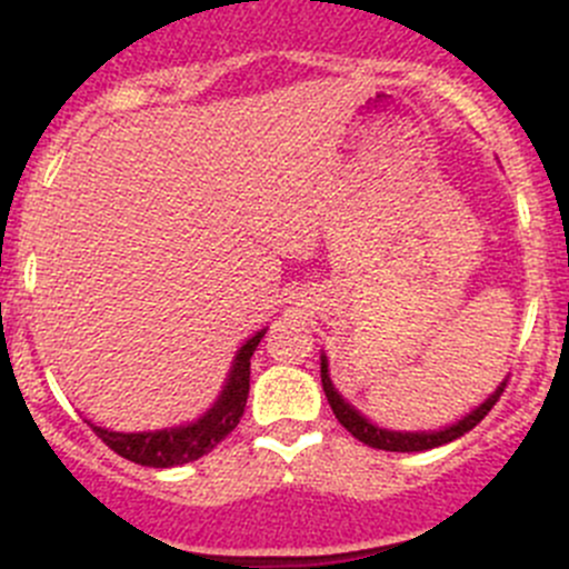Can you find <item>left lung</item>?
I'll return each instance as SVG.
<instances>
[{
  "label": "left lung",
  "instance_id": "obj_1",
  "mask_svg": "<svg viewBox=\"0 0 569 569\" xmlns=\"http://www.w3.org/2000/svg\"><path fill=\"white\" fill-rule=\"evenodd\" d=\"M321 388H325L327 401H330L332 412H336V418L341 421V427L347 429V432H352V438H358L360 443L371 446V449H382V451H427V449H435V446H443V443H451V440L462 438V435L470 432L476 423H481V418H485L487 412L496 407V401L501 399L503 388H507V380L498 386V391L492 393L485 405H479L470 416H465L462 421L451 423V427L440 429V432H391V429H380L371 421H366V418L360 416L349 401H343L341 393L332 388L330 375H327L325 355H321Z\"/></svg>",
  "mask_w": 569,
  "mask_h": 569
}]
</instances>
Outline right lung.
<instances>
[{
	"label": "right lung",
	"mask_w": 569,
	"mask_h": 569,
	"mask_svg": "<svg viewBox=\"0 0 569 569\" xmlns=\"http://www.w3.org/2000/svg\"><path fill=\"white\" fill-rule=\"evenodd\" d=\"M263 332L267 330L256 332L239 349L220 399L194 423L176 429H157V432H109V429L96 427V423H90V427L114 455L129 462L146 465V468H173V465L192 462L198 457L209 455L211 449H217V443H222L237 429L239 418L244 416V405H248L250 393V358Z\"/></svg>",
	"instance_id": "add662e5"
}]
</instances>
